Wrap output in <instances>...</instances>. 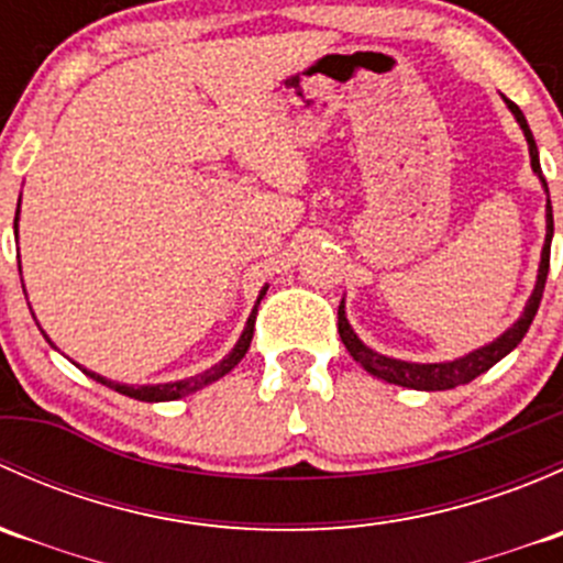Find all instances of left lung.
<instances>
[{"instance_id":"obj_1","label":"left lung","mask_w":563,"mask_h":563,"mask_svg":"<svg viewBox=\"0 0 563 563\" xmlns=\"http://www.w3.org/2000/svg\"><path fill=\"white\" fill-rule=\"evenodd\" d=\"M509 111L515 113L518 124L523 128V135L528 141V155H531V168L533 174L542 179V187L548 190V181H544L542 168H539V152H537V141H533L531 130H528V122L518 106L512 100H507ZM550 240H553V207H550V196H548V234H544V247H542V261H539V275H537V286H533L531 297H528L523 316L501 334L493 343L482 345V349L471 351V354L460 356V360L452 362H402V360H391V356L378 354V351L367 349L356 332L351 329L349 318H345V305L340 302L338 308V332L343 345L349 349V354L365 367L371 376L384 378V382L397 384V387H408V389H424V391H441V389H455L460 384L474 382L476 376H482L485 371H490L498 360L509 354L512 349H518L520 340L526 338L528 327H531L533 316H537L539 302H542V291H544V280H548V269H550Z\"/></svg>"}]
</instances>
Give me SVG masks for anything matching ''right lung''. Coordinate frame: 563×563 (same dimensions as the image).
Wrapping results in <instances>:
<instances>
[{
	"label": "right lung",
	"instance_id": "1",
	"mask_svg": "<svg viewBox=\"0 0 563 563\" xmlns=\"http://www.w3.org/2000/svg\"><path fill=\"white\" fill-rule=\"evenodd\" d=\"M13 229H15V236H19V209H15V223H13ZM264 294H266V286H264V291L258 294V302H255L253 313H250V318H247L245 332H242V338L236 340V345H234V349H231V354L223 356V360H220L214 367H209V371L198 373V376L181 378V382H172V384H146V387H133V384L108 382V378L98 376V373H92V371H84V367H81V371L87 373L89 378H95V382L103 384V387L119 391V395L135 397V400H144V402H163V400H176V397L192 395V391H198V389L207 387V384L218 382V378H223L225 373H231L236 365H240V360L247 354V349H250V340H253L255 313H258V305H261V299H264ZM43 338H45V332H43ZM45 340H48V338H45ZM48 343H51V340H48Z\"/></svg>",
	"mask_w": 563,
	"mask_h": 563
}]
</instances>
